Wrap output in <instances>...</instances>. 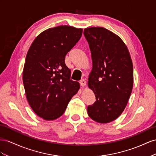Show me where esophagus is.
<instances>
[{"instance_id":"esophagus-1","label":"esophagus","mask_w":156,"mask_h":156,"mask_svg":"<svg viewBox=\"0 0 156 156\" xmlns=\"http://www.w3.org/2000/svg\"><path fill=\"white\" fill-rule=\"evenodd\" d=\"M80 86L82 87H85L86 85V82L84 80H82L80 82Z\"/></svg>"}]
</instances>
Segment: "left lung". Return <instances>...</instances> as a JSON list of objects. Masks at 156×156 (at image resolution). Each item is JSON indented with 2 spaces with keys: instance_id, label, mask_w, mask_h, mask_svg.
Masks as SVG:
<instances>
[{
  "instance_id": "8db88e82",
  "label": "left lung",
  "mask_w": 156,
  "mask_h": 156,
  "mask_svg": "<svg viewBox=\"0 0 156 156\" xmlns=\"http://www.w3.org/2000/svg\"><path fill=\"white\" fill-rule=\"evenodd\" d=\"M93 63L88 86L96 97L87 106L94 121L109 123L118 118L129 99L133 86V68L126 45L116 34L103 27L85 29Z\"/></svg>"
}]
</instances>
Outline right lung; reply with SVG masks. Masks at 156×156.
<instances>
[{"label": "right lung", "mask_w": 156, "mask_h": 156, "mask_svg": "<svg viewBox=\"0 0 156 156\" xmlns=\"http://www.w3.org/2000/svg\"><path fill=\"white\" fill-rule=\"evenodd\" d=\"M82 34V29L67 25L48 29L34 39L27 52L23 72L27 99L44 119L63 115L80 89L79 83L70 80L65 59Z\"/></svg>", "instance_id": "obj_1"}]
</instances>
